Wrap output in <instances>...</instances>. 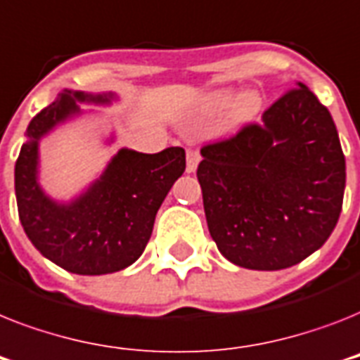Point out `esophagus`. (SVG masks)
<instances>
[{
	"instance_id": "1",
	"label": "esophagus",
	"mask_w": 360,
	"mask_h": 360,
	"mask_svg": "<svg viewBox=\"0 0 360 360\" xmlns=\"http://www.w3.org/2000/svg\"><path fill=\"white\" fill-rule=\"evenodd\" d=\"M200 153L195 150H186V172L188 174H194L198 170V165H200Z\"/></svg>"
}]
</instances>
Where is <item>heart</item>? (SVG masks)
<instances>
[{
    "mask_svg": "<svg viewBox=\"0 0 360 360\" xmlns=\"http://www.w3.org/2000/svg\"><path fill=\"white\" fill-rule=\"evenodd\" d=\"M235 90L227 86V89H218L212 90L210 94H207L205 109L209 112H221L224 109L229 107V120L233 125H246L250 124L251 120H255V116L261 112L262 107V96L259 90L255 89H246L238 92L233 98ZM231 105H229V103Z\"/></svg>",
    "mask_w": 360,
    "mask_h": 360,
    "instance_id": "b5f03b06",
    "label": "heart"
}]
</instances>
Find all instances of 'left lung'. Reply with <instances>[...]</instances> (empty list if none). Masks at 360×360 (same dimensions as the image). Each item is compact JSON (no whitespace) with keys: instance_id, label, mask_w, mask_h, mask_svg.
<instances>
[{"instance_id":"obj_1","label":"left lung","mask_w":360,"mask_h":360,"mask_svg":"<svg viewBox=\"0 0 360 360\" xmlns=\"http://www.w3.org/2000/svg\"><path fill=\"white\" fill-rule=\"evenodd\" d=\"M198 181L207 226L227 261L283 270L326 244L346 188V159L329 110L296 83L224 142L201 150Z\"/></svg>"}]
</instances>
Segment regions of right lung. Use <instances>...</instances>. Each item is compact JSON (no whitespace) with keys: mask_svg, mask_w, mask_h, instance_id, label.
<instances>
[{"mask_svg":"<svg viewBox=\"0 0 360 360\" xmlns=\"http://www.w3.org/2000/svg\"><path fill=\"white\" fill-rule=\"evenodd\" d=\"M114 92L64 89L31 120L14 168L23 231L46 259L77 276H105L133 264L153 231L155 216L185 172L183 148L140 153L122 148L81 194L55 200L40 185V142L57 127L92 110L79 103L112 105ZM114 133L105 142L112 144Z\"/></svg>","mask_w":360,"mask_h":360,"instance_id":"add662e5","label":"right lung"}]
</instances>
